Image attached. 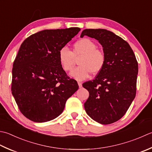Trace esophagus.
Segmentation results:
<instances>
[{
    "instance_id": "1",
    "label": "esophagus",
    "mask_w": 152,
    "mask_h": 152,
    "mask_svg": "<svg viewBox=\"0 0 152 152\" xmlns=\"http://www.w3.org/2000/svg\"><path fill=\"white\" fill-rule=\"evenodd\" d=\"M78 84L79 86V88H82V84L81 82H78Z\"/></svg>"
}]
</instances>
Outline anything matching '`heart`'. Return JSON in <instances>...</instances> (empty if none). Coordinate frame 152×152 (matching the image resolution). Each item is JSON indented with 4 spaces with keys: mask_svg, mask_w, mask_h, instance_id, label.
Segmentation results:
<instances>
[{
    "mask_svg": "<svg viewBox=\"0 0 152 152\" xmlns=\"http://www.w3.org/2000/svg\"><path fill=\"white\" fill-rule=\"evenodd\" d=\"M97 45L89 38H82L73 44L72 51L64 47L58 52V61L65 72L72 69L75 59L79 66L71 71L70 76L78 81H82L90 76L98 74L105 64L104 53L97 49Z\"/></svg>",
    "mask_w": 152,
    "mask_h": 152,
    "instance_id": "heart-1",
    "label": "heart"
}]
</instances>
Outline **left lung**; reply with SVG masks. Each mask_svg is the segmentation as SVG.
Returning <instances> with one entry per match:
<instances>
[{
    "label": "left lung",
    "instance_id": "8db88e82",
    "mask_svg": "<svg viewBox=\"0 0 152 152\" xmlns=\"http://www.w3.org/2000/svg\"><path fill=\"white\" fill-rule=\"evenodd\" d=\"M84 35L96 39L105 55L103 70L83 87L90 96L84 108L92 119L102 124L117 121L126 113L136 96L138 62L126 41L105 29H86Z\"/></svg>",
    "mask_w": 152,
    "mask_h": 152
}]
</instances>
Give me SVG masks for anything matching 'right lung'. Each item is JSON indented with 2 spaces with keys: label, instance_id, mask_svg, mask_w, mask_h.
Wrapping results in <instances>:
<instances>
[{
  "label": "right lung",
  "instance_id": "add662e5",
  "mask_svg": "<svg viewBox=\"0 0 152 152\" xmlns=\"http://www.w3.org/2000/svg\"><path fill=\"white\" fill-rule=\"evenodd\" d=\"M79 28L44 29L23 41L12 68V94L21 113L36 123L55 119L78 90L58 61V52Z\"/></svg>",
  "mask_w": 152,
  "mask_h": 152
}]
</instances>
